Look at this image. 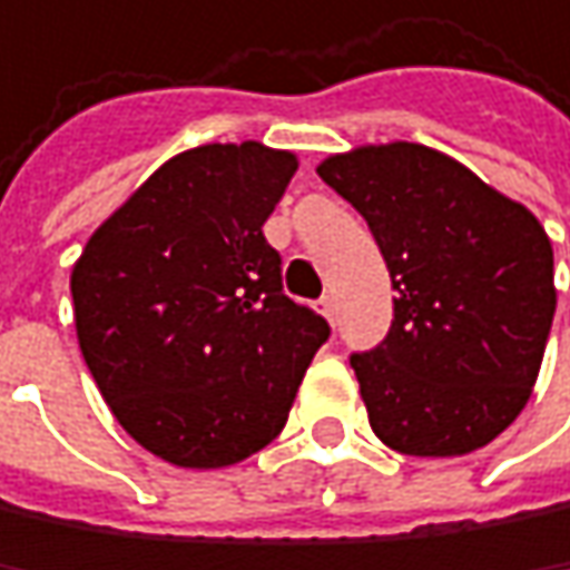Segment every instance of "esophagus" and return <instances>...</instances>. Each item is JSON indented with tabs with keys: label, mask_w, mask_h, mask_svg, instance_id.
Instances as JSON below:
<instances>
[{
	"label": "esophagus",
	"mask_w": 570,
	"mask_h": 570,
	"mask_svg": "<svg viewBox=\"0 0 570 570\" xmlns=\"http://www.w3.org/2000/svg\"><path fill=\"white\" fill-rule=\"evenodd\" d=\"M318 308H322V315L335 325V315H338V305H335V298L332 295H325L322 302H318Z\"/></svg>",
	"instance_id": "esophagus-1"
}]
</instances>
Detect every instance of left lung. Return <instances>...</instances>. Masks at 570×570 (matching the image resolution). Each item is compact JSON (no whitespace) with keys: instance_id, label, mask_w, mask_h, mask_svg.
<instances>
[{"instance_id":"1","label":"left lung","mask_w":570,"mask_h":570,"mask_svg":"<svg viewBox=\"0 0 570 570\" xmlns=\"http://www.w3.org/2000/svg\"><path fill=\"white\" fill-rule=\"evenodd\" d=\"M318 175L368 222L399 292L385 342L352 355L372 431L419 458L484 448L544 358L558 292L541 222L428 145H362Z\"/></svg>"}]
</instances>
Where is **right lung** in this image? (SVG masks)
<instances>
[{"instance_id":"right-lung-1","label":"right lung","mask_w":570,"mask_h":570,"mask_svg":"<svg viewBox=\"0 0 570 570\" xmlns=\"http://www.w3.org/2000/svg\"><path fill=\"white\" fill-rule=\"evenodd\" d=\"M298 158L198 145L155 168L72 268L82 358L145 451L225 468L278 438L328 322L282 292L262 225Z\"/></svg>"}]
</instances>
